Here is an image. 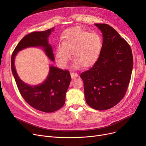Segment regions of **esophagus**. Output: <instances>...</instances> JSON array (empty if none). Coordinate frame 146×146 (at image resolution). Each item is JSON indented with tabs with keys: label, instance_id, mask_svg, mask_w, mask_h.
<instances>
[{
	"label": "esophagus",
	"instance_id": "34e87169",
	"mask_svg": "<svg viewBox=\"0 0 146 146\" xmlns=\"http://www.w3.org/2000/svg\"><path fill=\"white\" fill-rule=\"evenodd\" d=\"M70 74H71V77L73 79H74V78H76L78 76V73H70Z\"/></svg>",
	"mask_w": 146,
	"mask_h": 146
}]
</instances>
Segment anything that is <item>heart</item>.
Instances as JSON below:
<instances>
[{
	"instance_id": "obj_1",
	"label": "heart",
	"mask_w": 146,
	"mask_h": 146,
	"mask_svg": "<svg viewBox=\"0 0 146 146\" xmlns=\"http://www.w3.org/2000/svg\"><path fill=\"white\" fill-rule=\"evenodd\" d=\"M102 47V38L98 34L74 27L65 32L62 44L56 48V61L59 66L66 67L73 52L74 67H88L98 60Z\"/></svg>"
}]
</instances>
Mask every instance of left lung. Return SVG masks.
Segmentation results:
<instances>
[{"label": "left lung", "mask_w": 146, "mask_h": 146, "mask_svg": "<svg viewBox=\"0 0 146 146\" xmlns=\"http://www.w3.org/2000/svg\"><path fill=\"white\" fill-rule=\"evenodd\" d=\"M103 34L99 57L93 67L80 74L85 98L92 108L106 110L125 96L131 78L133 56L131 46L113 28L95 23Z\"/></svg>", "instance_id": "obj_1"}]
</instances>
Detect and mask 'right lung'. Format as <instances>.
I'll return each mask as SVG.
<instances>
[{
	"label": "right lung",
	"instance_id": "right-lung-1",
	"mask_svg": "<svg viewBox=\"0 0 146 146\" xmlns=\"http://www.w3.org/2000/svg\"><path fill=\"white\" fill-rule=\"evenodd\" d=\"M54 28L41 32H34L24 36L15 48L11 56V70L16 84L22 98L34 108L44 112H52L63 106L66 94L71 81L68 70L50 66L49 73L42 84L31 86L23 82L17 75L14 66V59L20 50L29 47H42L46 54L54 61L52 46L48 43V37Z\"/></svg>",
	"mask_w": 146,
	"mask_h": 146
}]
</instances>
